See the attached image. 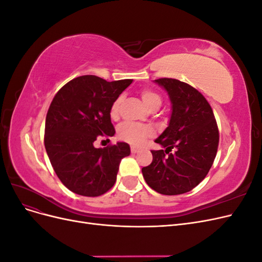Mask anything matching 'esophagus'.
I'll list each match as a JSON object with an SVG mask.
<instances>
[{"label":"esophagus","mask_w":262,"mask_h":262,"mask_svg":"<svg viewBox=\"0 0 262 262\" xmlns=\"http://www.w3.org/2000/svg\"><path fill=\"white\" fill-rule=\"evenodd\" d=\"M140 152V149L138 148V147H136V146H132L131 147V153L132 154H137V153H139Z\"/></svg>","instance_id":"obj_1"}]
</instances>
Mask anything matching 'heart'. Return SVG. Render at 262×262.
Here are the masks:
<instances>
[{
	"label": "heart",
	"instance_id": "b5f03b06",
	"mask_svg": "<svg viewBox=\"0 0 262 262\" xmlns=\"http://www.w3.org/2000/svg\"><path fill=\"white\" fill-rule=\"evenodd\" d=\"M140 96L143 100L144 105L149 109L150 112H155L162 105V97L152 90H143L140 93ZM122 101V97H118L110 107V117L116 119L119 114V108H120ZM118 138L126 142L131 145L140 146L144 143V141L150 138L154 134L153 129L148 125L134 124L130 122H124L118 128Z\"/></svg>",
	"mask_w": 262,
	"mask_h": 262
}]
</instances>
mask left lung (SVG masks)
Here are the masks:
<instances>
[{"mask_svg":"<svg viewBox=\"0 0 262 262\" xmlns=\"http://www.w3.org/2000/svg\"><path fill=\"white\" fill-rule=\"evenodd\" d=\"M155 83L167 92L171 116L167 128L155 140L166 149L150 150L153 161L142 173L156 192L182 194L208 175L217 152V124L208 100L194 87L167 77ZM172 148L175 154L170 153Z\"/></svg>","mask_w":262,"mask_h":262,"instance_id":"1","label":"left lung"}]
</instances>
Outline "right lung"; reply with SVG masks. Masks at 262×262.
Instances as JSON below:
<instances>
[{"mask_svg":"<svg viewBox=\"0 0 262 262\" xmlns=\"http://www.w3.org/2000/svg\"><path fill=\"white\" fill-rule=\"evenodd\" d=\"M131 83L83 75L67 83L52 99L45 147L57 176L72 192L98 196L115 185L119 164L130 155V146L118 142L96 148L94 142L115 136L110 107Z\"/></svg>","mask_w":262,"mask_h":262,"instance_id":"add662e5","label":"right lung"}]
</instances>
